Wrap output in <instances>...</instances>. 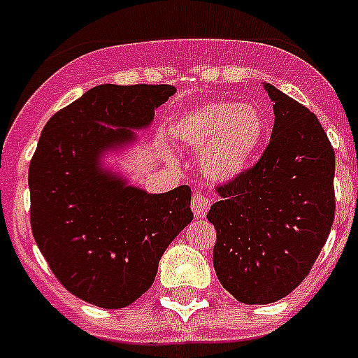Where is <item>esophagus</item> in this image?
<instances>
[{"label":"esophagus","mask_w":358,"mask_h":358,"mask_svg":"<svg viewBox=\"0 0 358 358\" xmlns=\"http://www.w3.org/2000/svg\"><path fill=\"white\" fill-rule=\"evenodd\" d=\"M192 210H194V215L197 218H202L210 210V199L202 194H195L192 197Z\"/></svg>","instance_id":"1"}]
</instances>
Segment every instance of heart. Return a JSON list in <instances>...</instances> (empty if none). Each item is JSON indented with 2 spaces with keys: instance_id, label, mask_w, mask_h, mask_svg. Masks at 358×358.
Returning a JSON list of instances; mask_svg holds the SVG:
<instances>
[{
  "instance_id": "heart-1",
  "label": "heart",
  "mask_w": 358,
  "mask_h": 358,
  "mask_svg": "<svg viewBox=\"0 0 358 358\" xmlns=\"http://www.w3.org/2000/svg\"><path fill=\"white\" fill-rule=\"evenodd\" d=\"M177 141L201 152L202 172L213 181H233L255 163L267 134V116L256 103L218 100L176 118Z\"/></svg>"
}]
</instances>
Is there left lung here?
Segmentation results:
<instances>
[{
  "instance_id": "obj_1",
  "label": "left lung",
  "mask_w": 358,
  "mask_h": 358,
  "mask_svg": "<svg viewBox=\"0 0 358 358\" xmlns=\"http://www.w3.org/2000/svg\"><path fill=\"white\" fill-rule=\"evenodd\" d=\"M274 127L260 161L218 186L208 211L217 229L213 267L224 289L245 305L289 296L327 243L335 217V154L305 106L264 84Z\"/></svg>"
}]
</instances>
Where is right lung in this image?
I'll use <instances>...</instances> for the list:
<instances>
[{"instance_id":"right-lung-1","label":"right lung","mask_w":358,"mask_h":358,"mask_svg":"<svg viewBox=\"0 0 358 358\" xmlns=\"http://www.w3.org/2000/svg\"><path fill=\"white\" fill-rule=\"evenodd\" d=\"M173 85L103 84L48 120L30 161L31 233L73 296L123 308L143 296L161 256L194 218L192 189L147 194L102 166L103 152L136 141Z\"/></svg>"}]
</instances>
